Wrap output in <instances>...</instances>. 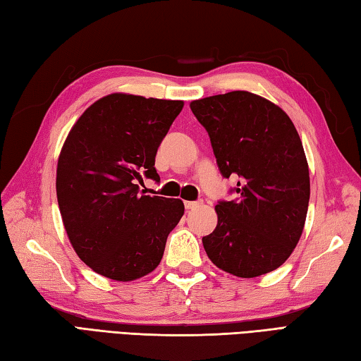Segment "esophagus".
Wrapping results in <instances>:
<instances>
[{"instance_id": "34e87169", "label": "esophagus", "mask_w": 361, "mask_h": 361, "mask_svg": "<svg viewBox=\"0 0 361 361\" xmlns=\"http://www.w3.org/2000/svg\"><path fill=\"white\" fill-rule=\"evenodd\" d=\"M201 204H202L201 201H187V202H185V209H187V210H193V209L200 207Z\"/></svg>"}]
</instances>
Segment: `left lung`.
Returning a JSON list of instances; mask_svg holds the SVG:
<instances>
[{
  "mask_svg": "<svg viewBox=\"0 0 361 361\" xmlns=\"http://www.w3.org/2000/svg\"><path fill=\"white\" fill-rule=\"evenodd\" d=\"M210 137L218 170L235 178L232 201H218V224L202 245L226 273L257 277L277 269L302 235L310 176L290 116L249 92L190 104Z\"/></svg>",
  "mask_w": 361,
  "mask_h": 361,
  "instance_id": "1",
  "label": "left lung"
}]
</instances>
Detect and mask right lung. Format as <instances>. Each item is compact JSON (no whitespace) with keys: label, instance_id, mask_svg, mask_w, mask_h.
Returning <instances> with one entry per match:
<instances>
[{"label":"right lung","instance_id":"right-lung-1","mask_svg":"<svg viewBox=\"0 0 361 361\" xmlns=\"http://www.w3.org/2000/svg\"><path fill=\"white\" fill-rule=\"evenodd\" d=\"M182 107V101L114 93L93 102L65 140L57 202L73 247L94 273L135 281L164 257L183 202L145 196L138 182L160 180L156 154Z\"/></svg>","mask_w":361,"mask_h":361}]
</instances>
